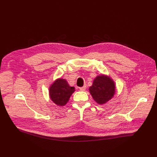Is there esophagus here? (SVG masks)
<instances>
[{
    "mask_svg": "<svg viewBox=\"0 0 157 157\" xmlns=\"http://www.w3.org/2000/svg\"><path fill=\"white\" fill-rule=\"evenodd\" d=\"M86 86H83V87L79 88V90H80V91H84L85 90H86Z\"/></svg>",
    "mask_w": 157,
    "mask_h": 157,
    "instance_id": "obj_1",
    "label": "esophagus"
}]
</instances>
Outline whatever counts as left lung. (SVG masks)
Returning <instances> with one entry per match:
<instances>
[{"label": "left lung", "instance_id": "left-lung-1", "mask_svg": "<svg viewBox=\"0 0 157 157\" xmlns=\"http://www.w3.org/2000/svg\"><path fill=\"white\" fill-rule=\"evenodd\" d=\"M89 92L98 105H102L111 100L115 94L116 85L109 75L101 74L96 77Z\"/></svg>", "mask_w": 157, "mask_h": 157}]
</instances>
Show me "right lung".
Wrapping results in <instances>:
<instances>
[{
	"label": "right lung",
	"instance_id": "add662e5",
	"mask_svg": "<svg viewBox=\"0 0 157 157\" xmlns=\"http://www.w3.org/2000/svg\"><path fill=\"white\" fill-rule=\"evenodd\" d=\"M75 90V88L70 86L65 79L58 78L49 86V97L55 105L63 106L69 102Z\"/></svg>",
	"mask_w": 157,
	"mask_h": 157
}]
</instances>
